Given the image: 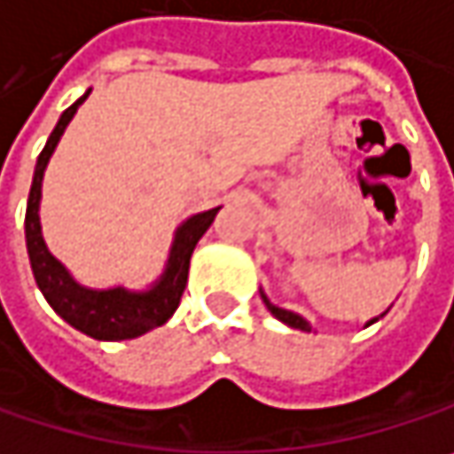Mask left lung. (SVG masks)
Instances as JSON below:
<instances>
[{
  "label": "left lung",
  "instance_id": "1",
  "mask_svg": "<svg viewBox=\"0 0 454 454\" xmlns=\"http://www.w3.org/2000/svg\"><path fill=\"white\" fill-rule=\"evenodd\" d=\"M260 294H262V301H265V307H268L270 314H272L275 319H280L283 325H288V327H294V330H304V333H311V325L307 322V319H304V317H301V314H296V311H288V309H280V307H275L268 296H265V291H260ZM377 319H380V317L369 319V322H366V327H369V325H374Z\"/></svg>",
  "mask_w": 454,
  "mask_h": 454
}]
</instances>
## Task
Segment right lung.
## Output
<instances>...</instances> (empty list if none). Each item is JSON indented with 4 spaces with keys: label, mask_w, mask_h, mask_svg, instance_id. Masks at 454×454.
Masks as SVG:
<instances>
[{
    "label": "right lung",
    "mask_w": 454,
    "mask_h": 454,
    "mask_svg": "<svg viewBox=\"0 0 454 454\" xmlns=\"http://www.w3.org/2000/svg\"><path fill=\"white\" fill-rule=\"evenodd\" d=\"M85 96H80L74 104L69 106L59 116L54 132L49 135L46 147L41 150L33 171V184L27 194V210H25V244H27V257L30 268L35 275V283L43 294V299L51 304V309L69 322L74 330L96 338V340H132L145 333L166 325L171 314L176 311L182 294H184L186 275H189V260L202 239V233L215 221L221 207L189 215L182 226L176 228L166 268L160 278L145 288V291H129L124 286H111V288H90L74 280V275L64 268L62 262L49 252L43 233H41V186H43V174L46 166L62 140L67 124L77 114V108L85 104Z\"/></svg>",
    "instance_id": "obj_1"
}]
</instances>
